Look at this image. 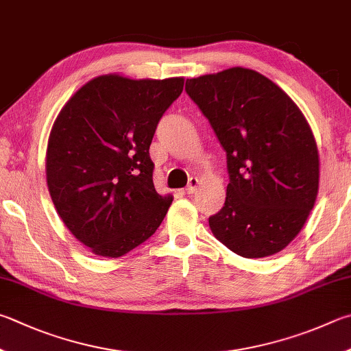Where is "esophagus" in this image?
I'll return each instance as SVG.
<instances>
[{
	"instance_id": "34e87169",
	"label": "esophagus",
	"mask_w": 351,
	"mask_h": 351,
	"mask_svg": "<svg viewBox=\"0 0 351 351\" xmlns=\"http://www.w3.org/2000/svg\"><path fill=\"white\" fill-rule=\"evenodd\" d=\"M197 180L196 178H190L189 180V184H187V187H186V190H184V192H186L187 195H192V193H195V190L197 189Z\"/></svg>"
}]
</instances>
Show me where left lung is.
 Instances as JSON below:
<instances>
[{"label": "left lung", "instance_id": "1", "mask_svg": "<svg viewBox=\"0 0 351 351\" xmlns=\"http://www.w3.org/2000/svg\"><path fill=\"white\" fill-rule=\"evenodd\" d=\"M186 92L227 154L215 238L239 256L281 252L301 232L319 187V155L299 107L254 70L232 67L186 81Z\"/></svg>", "mask_w": 351, "mask_h": 351}]
</instances>
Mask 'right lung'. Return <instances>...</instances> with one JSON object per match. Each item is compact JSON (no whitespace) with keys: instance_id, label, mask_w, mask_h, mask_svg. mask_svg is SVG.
<instances>
[{"instance_id":"add662e5","label":"right lung","mask_w":351,"mask_h":351,"mask_svg":"<svg viewBox=\"0 0 351 351\" xmlns=\"http://www.w3.org/2000/svg\"><path fill=\"white\" fill-rule=\"evenodd\" d=\"M184 78L130 80L117 73L82 86L50 130L46 176L70 233L104 258H119L161 226L173 197L154 186L149 149Z\"/></svg>"}]
</instances>
